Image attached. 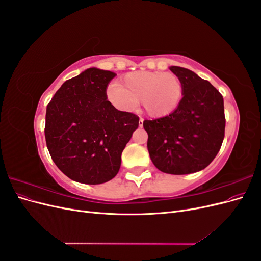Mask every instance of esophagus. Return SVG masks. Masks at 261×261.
<instances>
[{"instance_id": "esophagus-1", "label": "esophagus", "mask_w": 261, "mask_h": 261, "mask_svg": "<svg viewBox=\"0 0 261 261\" xmlns=\"http://www.w3.org/2000/svg\"><path fill=\"white\" fill-rule=\"evenodd\" d=\"M139 126H140V127H143V126H144V118H139Z\"/></svg>"}]
</instances>
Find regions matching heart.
Instances as JSON below:
<instances>
[{"label": "heart", "mask_w": 261, "mask_h": 261, "mask_svg": "<svg viewBox=\"0 0 261 261\" xmlns=\"http://www.w3.org/2000/svg\"><path fill=\"white\" fill-rule=\"evenodd\" d=\"M184 93V86L175 74L164 72H135L127 74L122 86L108 87L107 97L122 111H130L141 100L143 108L150 116L163 117L178 108Z\"/></svg>", "instance_id": "obj_1"}]
</instances>
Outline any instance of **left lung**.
I'll list each match as a JSON object with an SVG mask.
<instances>
[{
	"mask_svg": "<svg viewBox=\"0 0 261 261\" xmlns=\"http://www.w3.org/2000/svg\"><path fill=\"white\" fill-rule=\"evenodd\" d=\"M170 69L183 83V98L170 115L144 121L147 147L156 169L168 174H191L207 168L223 143V97L192 70Z\"/></svg>",
	"mask_w": 261,
	"mask_h": 261,
	"instance_id": "obj_1",
	"label": "left lung"
}]
</instances>
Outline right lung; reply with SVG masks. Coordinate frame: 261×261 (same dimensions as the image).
Masks as SVG:
<instances>
[{
    "instance_id": "add662e5",
    "label": "right lung",
    "mask_w": 261,
    "mask_h": 261,
    "mask_svg": "<svg viewBox=\"0 0 261 261\" xmlns=\"http://www.w3.org/2000/svg\"><path fill=\"white\" fill-rule=\"evenodd\" d=\"M115 73L96 67L70 78L46 107L44 135L53 162L70 179L97 185L112 179L139 117L108 101Z\"/></svg>"
}]
</instances>
